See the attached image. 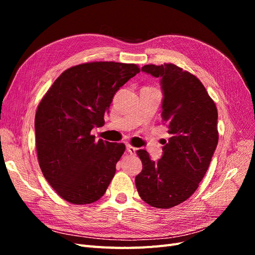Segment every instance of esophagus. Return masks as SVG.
Masks as SVG:
<instances>
[{
  "instance_id": "34e87169",
  "label": "esophagus",
  "mask_w": 255,
  "mask_h": 255,
  "mask_svg": "<svg viewBox=\"0 0 255 255\" xmlns=\"http://www.w3.org/2000/svg\"><path fill=\"white\" fill-rule=\"evenodd\" d=\"M127 150H128V152L130 154V155H136L137 149H136V148H134V146L128 144V145H127Z\"/></svg>"
}]
</instances>
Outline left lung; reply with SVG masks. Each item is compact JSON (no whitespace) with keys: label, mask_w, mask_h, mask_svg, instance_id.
Listing matches in <instances>:
<instances>
[{"label":"left lung","mask_w":255,"mask_h":255,"mask_svg":"<svg viewBox=\"0 0 255 255\" xmlns=\"http://www.w3.org/2000/svg\"><path fill=\"white\" fill-rule=\"evenodd\" d=\"M141 71L160 79L161 121L171 137L156 161L137 151L142 171L136 188L145 203L170 208L194 194L207 171L218 143L217 107L200 80L180 67L145 65Z\"/></svg>","instance_id":"1"}]
</instances>
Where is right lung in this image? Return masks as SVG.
<instances>
[{
    "label": "right lung",
    "instance_id": "1",
    "mask_svg": "<svg viewBox=\"0 0 255 255\" xmlns=\"http://www.w3.org/2000/svg\"><path fill=\"white\" fill-rule=\"evenodd\" d=\"M140 69L95 61L67 69L38 105L36 148L45 180L66 201L89 204L101 198L126 151L123 143L96 140L113 98Z\"/></svg>",
    "mask_w": 255,
    "mask_h": 255
}]
</instances>
